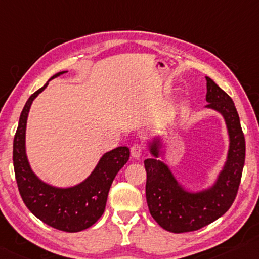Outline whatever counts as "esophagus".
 I'll use <instances>...</instances> for the list:
<instances>
[{"label": "esophagus", "instance_id": "obj_1", "mask_svg": "<svg viewBox=\"0 0 259 259\" xmlns=\"http://www.w3.org/2000/svg\"><path fill=\"white\" fill-rule=\"evenodd\" d=\"M130 152H131V156H133V158L138 159L142 156V152H143V148H142L140 144H134L130 149Z\"/></svg>", "mask_w": 259, "mask_h": 259}]
</instances>
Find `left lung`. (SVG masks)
<instances>
[{"instance_id":"left-lung-1","label":"left lung","mask_w":259,"mask_h":259,"mask_svg":"<svg viewBox=\"0 0 259 259\" xmlns=\"http://www.w3.org/2000/svg\"><path fill=\"white\" fill-rule=\"evenodd\" d=\"M206 79L205 108L223 116L229 135L224 165L216 180L202 190L190 191L175 177L161 156L158 137L149 142L151 158L144 161L147 170L145 195L151 216L174 234L196 231L223 216L234 203L245 161V140L234 101L210 77Z\"/></svg>"}]
</instances>
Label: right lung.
Returning <instances> with one entry per match:
<instances>
[{"instance_id": "obj_1", "label": "right lung", "mask_w": 259, "mask_h": 259, "mask_svg": "<svg viewBox=\"0 0 259 259\" xmlns=\"http://www.w3.org/2000/svg\"><path fill=\"white\" fill-rule=\"evenodd\" d=\"M67 71L57 72L49 81ZM29 97L21 112L13 145V161L17 187L22 199L31 213L49 227L67 232L85 230L104 212L111 183L130 157L128 147H117L102 155L92 174L72 187H55L42 181L29 163L25 150L28 115L36 97L49 84Z\"/></svg>"}]
</instances>
